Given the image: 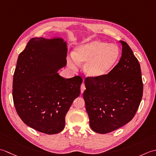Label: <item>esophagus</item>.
Returning a JSON list of instances; mask_svg holds the SVG:
<instances>
[{"instance_id":"1","label":"esophagus","mask_w":156,"mask_h":156,"mask_svg":"<svg viewBox=\"0 0 156 156\" xmlns=\"http://www.w3.org/2000/svg\"><path fill=\"white\" fill-rule=\"evenodd\" d=\"M85 85L84 84V83H83L81 85V94L83 93V91H85Z\"/></svg>"}]
</instances>
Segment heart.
<instances>
[{
  "label": "heart",
  "mask_w": 156,
  "mask_h": 156,
  "mask_svg": "<svg viewBox=\"0 0 156 156\" xmlns=\"http://www.w3.org/2000/svg\"><path fill=\"white\" fill-rule=\"evenodd\" d=\"M120 54L116 45L93 40L76 48L73 57L68 59V65L75 70L78 65L85 63V74L90 78L99 79L112 71L119 61Z\"/></svg>",
  "instance_id": "1"
}]
</instances>
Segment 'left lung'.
Instances as JSON below:
<instances>
[{
	"instance_id": "8db88e82",
	"label": "left lung",
	"mask_w": 156,
	"mask_h": 156,
	"mask_svg": "<svg viewBox=\"0 0 156 156\" xmlns=\"http://www.w3.org/2000/svg\"><path fill=\"white\" fill-rule=\"evenodd\" d=\"M122 44L118 64L104 77L85 79L83 94L85 108L94 131L112 132L134 117L140 104L144 85L140 65L126 42Z\"/></svg>"
}]
</instances>
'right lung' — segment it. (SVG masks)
<instances>
[{
  "label": "right lung",
  "mask_w": 156,
  "mask_h": 156,
  "mask_svg": "<svg viewBox=\"0 0 156 156\" xmlns=\"http://www.w3.org/2000/svg\"><path fill=\"white\" fill-rule=\"evenodd\" d=\"M67 42L60 37H34L18 56L12 81V98L23 122L48 135L61 132L65 116L80 95L79 76L63 78L58 71L66 65Z\"/></svg>",
  "instance_id": "obj_1"
}]
</instances>
